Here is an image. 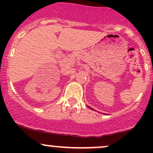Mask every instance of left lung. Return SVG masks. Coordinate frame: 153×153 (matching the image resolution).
Listing matches in <instances>:
<instances>
[{
    "instance_id": "obj_1",
    "label": "left lung",
    "mask_w": 153,
    "mask_h": 153,
    "mask_svg": "<svg viewBox=\"0 0 153 153\" xmlns=\"http://www.w3.org/2000/svg\"><path fill=\"white\" fill-rule=\"evenodd\" d=\"M90 109H92V108H90Z\"/></svg>"
}]
</instances>
